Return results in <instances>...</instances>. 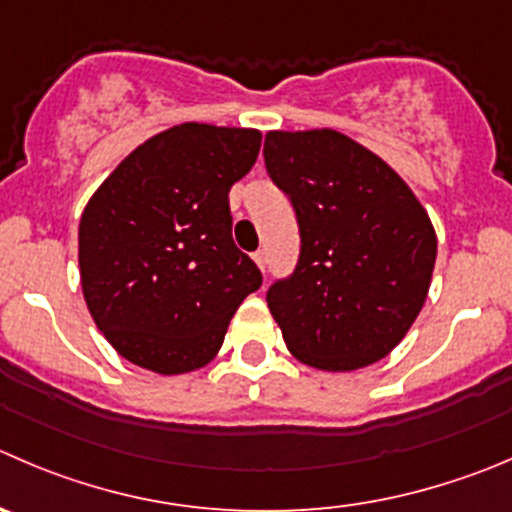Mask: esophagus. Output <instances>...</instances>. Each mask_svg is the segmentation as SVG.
Masks as SVG:
<instances>
[{
    "mask_svg": "<svg viewBox=\"0 0 512 512\" xmlns=\"http://www.w3.org/2000/svg\"><path fill=\"white\" fill-rule=\"evenodd\" d=\"M252 257H255V262L260 265V270H265V267H267V250H257Z\"/></svg>",
    "mask_w": 512,
    "mask_h": 512,
    "instance_id": "obj_1",
    "label": "esophagus"
}]
</instances>
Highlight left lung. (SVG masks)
Returning <instances> with one entry per match:
<instances>
[{
  "instance_id": "8db88e82",
  "label": "left lung",
  "mask_w": 512,
  "mask_h": 512,
  "mask_svg": "<svg viewBox=\"0 0 512 512\" xmlns=\"http://www.w3.org/2000/svg\"><path fill=\"white\" fill-rule=\"evenodd\" d=\"M262 157L300 227L295 270L267 290L287 350L332 372L382 360L428 297V212L398 172L335 130L267 132Z\"/></svg>"
}]
</instances>
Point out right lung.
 Returning <instances> with one entry per match:
<instances>
[{
    "label": "right lung",
    "instance_id": "obj_1",
    "mask_svg": "<svg viewBox=\"0 0 512 512\" xmlns=\"http://www.w3.org/2000/svg\"><path fill=\"white\" fill-rule=\"evenodd\" d=\"M257 130L177 124L99 185L79 222L89 312L114 350L145 370L207 365L262 272L232 240L230 187L252 170Z\"/></svg>",
    "mask_w": 512,
    "mask_h": 512
}]
</instances>
